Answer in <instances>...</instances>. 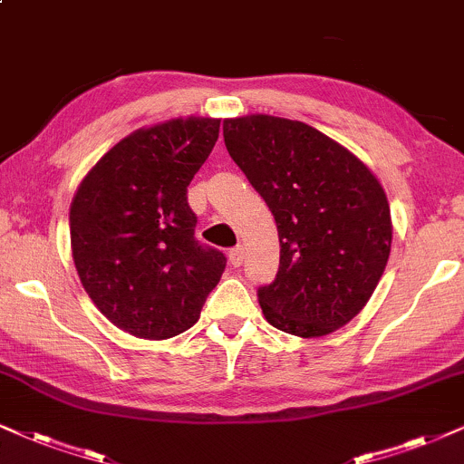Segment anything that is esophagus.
Listing matches in <instances>:
<instances>
[{
	"label": "esophagus",
	"mask_w": 464,
	"mask_h": 464,
	"mask_svg": "<svg viewBox=\"0 0 464 464\" xmlns=\"http://www.w3.org/2000/svg\"><path fill=\"white\" fill-rule=\"evenodd\" d=\"M227 258H230V265H232V266H241V265H243V247H234V249H230V254H227Z\"/></svg>",
	"instance_id": "1"
}]
</instances>
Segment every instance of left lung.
<instances>
[{"instance_id": "left-lung-1", "label": "left lung", "mask_w": 464, "mask_h": 464, "mask_svg": "<svg viewBox=\"0 0 464 464\" xmlns=\"http://www.w3.org/2000/svg\"><path fill=\"white\" fill-rule=\"evenodd\" d=\"M223 140L276 217L279 271L258 288L273 327L299 337L334 334L363 310L392 251L381 182L344 146L299 120H223Z\"/></svg>"}]
</instances>
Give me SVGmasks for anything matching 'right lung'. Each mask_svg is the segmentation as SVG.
<instances>
[{
	"label": "right lung",
	"instance_id": "obj_1",
	"mask_svg": "<svg viewBox=\"0 0 464 464\" xmlns=\"http://www.w3.org/2000/svg\"><path fill=\"white\" fill-rule=\"evenodd\" d=\"M217 118L137 129L88 171L71 204L85 293L118 329L168 340L198 323L226 256L196 241L187 187L219 137Z\"/></svg>",
	"mask_w": 464,
	"mask_h": 464
}]
</instances>
